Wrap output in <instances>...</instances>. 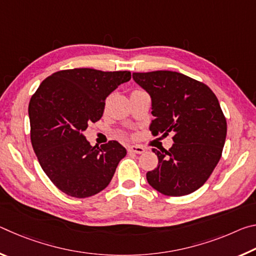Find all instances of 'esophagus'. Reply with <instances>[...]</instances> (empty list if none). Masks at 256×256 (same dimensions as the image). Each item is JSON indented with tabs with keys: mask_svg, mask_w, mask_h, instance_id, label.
Returning a JSON list of instances; mask_svg holds the SVG:
<instances>
[{
	"mask_svg": "<svg viewBox=\"0 0 256 256\" xmlns=\"http://www.w3.org/2000/svg\"><path fill=\"white\" fill-rule=\"evenodd\" d=\"M128 150L130 154H144L146 151L144 146H128Z\"/></svg>",
	"mask_w": 256,
	"mask_h": 256,
	"instance_id": "34e87169",
	"label": "esophagus"
}]
</instances>
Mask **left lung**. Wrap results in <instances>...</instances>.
I'll return each instance as SVG.
<instances>
[{"instance_id":"left-lung-1","label":"left lung","mask_w":256,"mask_h":256,"mask_svg":"<svg viewBox=\"0 0 256 256\" xmlns=\"http://www.w3.org/2000/svg\"><path fill=\"white\" fill-rule=\"evenodd\" d=\"M151 97L152 136L172 134L170 150L152 149L158 166L146 180L164 196H183L206 183L222 158L227 122L206 84L172 71L133 73Z\"/></svg>"}]
</instances>
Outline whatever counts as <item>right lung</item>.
Returning a JSON list of instances; mask_svg holds the SVG:
<instances>
[{
  "instance_id": "add662e5",
  "label": "right lung",
  "mask_w": 256,
  "mask_h": 256,
  "mask_svg": "<svg viewBox=\"0 0 256 256\" xmlns=\"http://www.w3.org/2000/svg\"><path fill=\"white\" fill-rule=\"evenodd\" d=\"M130 71L71 68L42 82L30 99V138L42 170L68 196L84 198L107 188L126 149L118 141L92 146L84 131L102 118L105 100Z\"/></svg>"
}]
</instances>
